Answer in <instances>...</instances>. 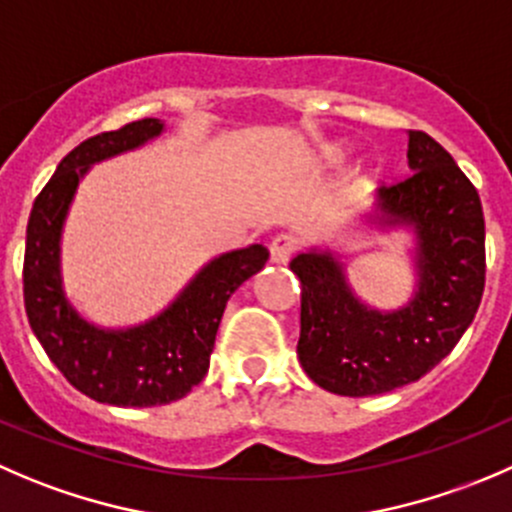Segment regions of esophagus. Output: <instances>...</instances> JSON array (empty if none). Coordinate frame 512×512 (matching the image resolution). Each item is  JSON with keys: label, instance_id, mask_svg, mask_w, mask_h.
<instances>
[{"label": "esophagus", "instance_id": "34e87169", "mask_svg": "<svg viewBox=\"0 0 512 512\" xmlns=\"http://www.w3.org/2000/svg\"><path fill=\"white\" fill-rule=\"evenodd\" d=\"M295 237L290 235H277L275 240L270 242V260L275 262V265H287L290 262V257L295 255Z\"/></svg>", "mask_w": 512, "mask_h": 512}]
</instances>
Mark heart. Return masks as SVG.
Masks as SVG:
<instances>
[{
  "label": "heart",
  "instance_id": "1",
  "mask_svg": "<svg viewBox=\"0 0 512 512\" xmlns=\"http://www.w3.org/2000/svg\"><path fill=\"white\" fill-rule=\"evenodd\" d=\"M322 155H325L327 160H342V157H345V147H340V145L325 147V152H322Z\"/></svg>",
  "mask_w": 512,
  "mask_h": 512
}]
</instances>
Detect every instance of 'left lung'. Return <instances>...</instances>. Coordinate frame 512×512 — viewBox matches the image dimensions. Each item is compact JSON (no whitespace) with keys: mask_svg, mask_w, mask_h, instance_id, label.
<instances>
[{"mask_svg":"<svg viewBox=\"0 0 512 512\" xmlns=\"http://www.w3.org/2000/svg\"><path fill=\"white\" fill-rule=\"evenodd\" d=\"M410 175L380 187L367 230L413 232V297L377 310L352 290L330 247L290 262L302 282V370L320 388L347 398L390 393L433 370L463 337L485 287V220L478 190L430 135L408 132Z\"/></svg>","mask_w":512,"mask_h":512,"instance_id":"left-lung-1","label":"left lung"}]
</instances>
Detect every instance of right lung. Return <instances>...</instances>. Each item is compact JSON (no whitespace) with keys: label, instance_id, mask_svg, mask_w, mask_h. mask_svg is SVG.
<instances>
[{"label":"right lung","instance_id":"obj_1","mask_svg":"<svg viewBox=\"0 0 512 512\" xmlns=\"http://www.w3.org/2000/svg\"><path fill=\"white\" fill-rule=\"evenodd\" d=\"M162 132L165 122L150 117L84 140L59 162L27 225L24 307L32 332L79 393L119 408L175 403L200 385L227 300L270 257L262 245L212 257L165 310L132 327L94 325L69 302L62 230L79 182L97 162L140 150Z\"/></svg>","mask_w":512,"mask_h":512}]
</instances>
